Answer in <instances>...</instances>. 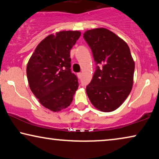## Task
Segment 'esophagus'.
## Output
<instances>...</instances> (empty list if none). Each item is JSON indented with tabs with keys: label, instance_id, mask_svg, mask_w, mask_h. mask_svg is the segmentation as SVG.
Masks as SVG:
<instances>
[{
	"label": "esophagus",
	"instance_id": "34e87169",
	"mask_svg": "<svg viewBox=\"0 0 159 159\" xmlns=\"http://www.w3.org/2000/svg\"><path fill=\"white\" fill-rule=\"evenodd\" d=\"M77 75H78V77H79V79H81V77H82V73H77Z\"/></svg>",
	"mask_w": 159,
	"mask_h": 159
}]
</instances>
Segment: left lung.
<instances>
[{
  "label": "left lung",
  "instance_id": "8db88e82",
  "mask_svg": "<svg viewBox=\"0 0 159 159\" xmlns=\"http://www.w3.org/2000/svg\"><path fill=\"white\" fill-rule=\"evenodd\" d=\"M84 38L96 65L93 79L86 86L88 96L97 109L115 111L129 96L134 83L135 63L129 47L103 28L87 30Z\"/></svg>",
  "mask_w": 159,
  "mask_h": 159
}]
</instances>
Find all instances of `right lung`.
I'll use <instances>...</instances> for the list:
<instances>
[{"mask_svg": "<svg viewBox=\"0 0 159 159\" xmlns=\"http://www.w3.org/2000/svg\"><path fill=\"white\" fill-rule=\"evenodd\" d=\"M80 32L68 30L49 35L38 45L28 61L30 89L44 107L54 112L67 108L79 87L70 70V51Z\"/></svg>", "mask_w": 159, "mask_h": 159, "instance_id": "add662e5", "label": "right lung"}]
</instances>
